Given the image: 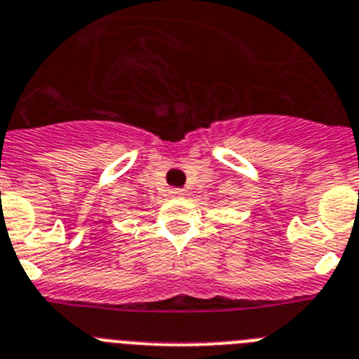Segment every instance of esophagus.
I'll list each match as a JSON object with an SVG mask.
<instances>
[{"label":"esophagus","mask_w":359,"mask_h":359,"mask_svg":"<svg viewBox=\"0 0 359 359\" xmlns=\"http://www.w3.org/2000/svg\"><path fill=\"white\" fill-rule=\"evenodd\" d=\"M184 195H186V191H184V189H170V197L182 198Z\"/></svg>","instance_id":"34e87169"}]
</instances>
